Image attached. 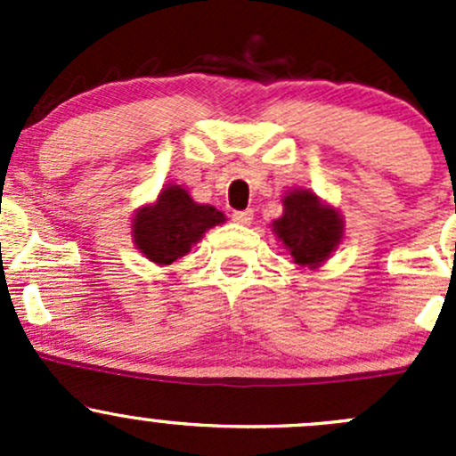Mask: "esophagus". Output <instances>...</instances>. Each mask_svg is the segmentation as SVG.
I'll return each mask as SVG.
<instances>
[{
    "mask_svg": "<svg viewBox=\"0 0 456 456\" xmlns=\"http://www.w3.org/2000/svg\"><path fill=\"white\" fill-rule=\"evenodd\" d=\"M232 218L236 220L238 224H251V220H254V211L251 209H240V211H233Z\"/></svg>",
    "mask_w": 456,
    "mask_h": 456,
    "instance_id": "1",
    "label": "esophagus"
}]
</instances>
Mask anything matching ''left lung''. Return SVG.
<instances>
[{"instance_id": "obj_1", "label": "left lung", "mask_w": 456, "mask_h": 456, "mask_svg": "<svg viewBox=\"0 0 456 456\" xmlns=\"http://www.w3.org/2000/svg\"><path fill=\"white\" fill-rule=\"evenodd\" d=\"M271 227L297 266L315 271L342 245L346 224L338 207L297 187L282 196V216Z\"/></svg>"}]
</instances>
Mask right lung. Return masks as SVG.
I'll use <instances>...</instances> for the list:
<instances>
[{
	"label": "right lung",
	"instance_id": "obj_1",
	"mask_svg": "<svg viewBox=\"0 0 456 456\" xmlns=\"http://www.w3.org/2000/svg\"><path fill=\"white\" fill-rule=\"evenodd\" d=\"M227 223L223 211L202 205L181 185H165L154 202L136 209L132 218V242L154 265H172L187 256L205 232Z\"/></svg>",
	"mask_w": 456,
	"mask_h": 456
}]
</instances>
